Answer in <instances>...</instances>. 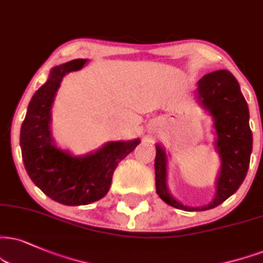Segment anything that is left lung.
<instances>
[{
	"mask_svg": "<svg viewBox=\"0 0 263 263\" xmlns=\"http://www.w3.org/2000/svg\"><path fill=\"white\" fill-rule=\"evenodd\" d=\"M197 84V100L212 116L215 146L221 157L215 199L202 207L185 206L177 201L168 190L167 155L160 145H156L155 158L156 193L170 206L184 211L211 210L232 196L245 179L252 151L249 107L235 77L228 70H216L201 78Z\"/></svg>",
	"mask_w": 263,
	"mask_h": 263,
	"instance_id": "left-lung-1",
	"label": "left lung"
}]
</instances>
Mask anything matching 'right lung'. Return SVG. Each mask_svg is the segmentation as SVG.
Listing matches in <instances>:
<instances>
[{
    "mask_svg": "<svg viewBox=\"0 0 263 263\" xmlns=\"http://www.w3.org/2000/svg\"><path fill=\"white\" fill-rule=\"evenodd\" d=\"M86 60L52 68L47 82L29 102L21 129L22 157L28 176L48 197L67 206L95 202L108 193L113 172L140 140L111 141L92 154L76 157L56 146L51 137V107L66 74L79 70Z\"/></svg>",
    "mask_w": 263,
    "mask_h": 263,
    "instance_id": "right-lung-1",
    "label": "right lung"
}]
</instances>
